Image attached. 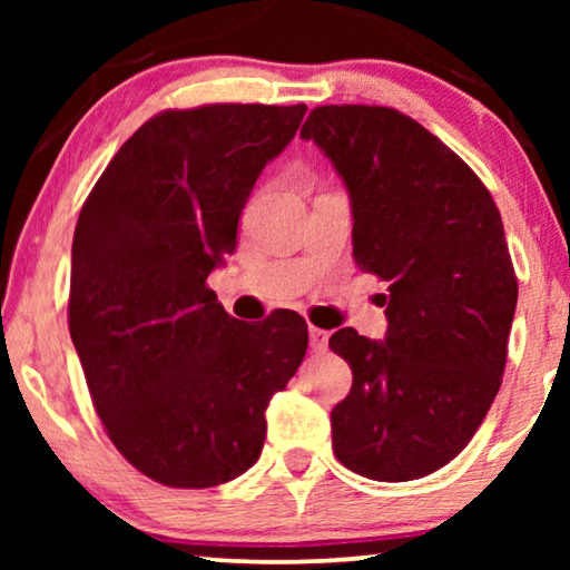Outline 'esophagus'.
<instances>
[{
	"label": "esophagus",
	"instance_id": "1",
	"mask_svg": "<svg viewBox=\"0 0 570 570\" xmlns=\"http://www.w3.org/2000/svg\"><path fill=\"white\" fill-rule=\"evenodd\" d=\"M308 342L314 353H324L326 345H330V332L318 330V326H308Z\"/></svg>",
	"mask_w": 570,
	"mask_h": 570
}]
</instances>
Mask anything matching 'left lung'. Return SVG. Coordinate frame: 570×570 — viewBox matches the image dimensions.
<instances>
[{
    "label": "left lung",
    "instance_id": "obj_1",
    "mask_svg": "<svg viewBox=\"0 0 570 570\" xmlns=\"http://www.w3.org/2000/svg\"><path fill=\"white\" fill-rule=\"evenodd\" d=\"M345 181L357 267L389 283L386 337L353 326L330 347L353 368L332 449L381 482L425 478L472 441L509 355L517 275L478 174L386 106H318L301 129Z\"/></svg>",
    "mask_w": 570,
    "mask_h": 570
}]
</instances>
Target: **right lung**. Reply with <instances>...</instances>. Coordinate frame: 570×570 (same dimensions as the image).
I'll use <instances>...</instances> for the list:
<instances>
[{
    "label": "right lung",
    "instance_id": "right-lung-1",
    "mask_svg": "<svg viewBox=\"0 0 570 570\" xmlns=\"http://www.w3.org/2000/svg\"><path fill=\"white\" fill-rule=\"evenodd\" d=\"M303 114V104H209L153 116L77 217L69 334L108 439L160 485L244 474L262 454L269 400L306 355L295 311L238 322L207 287Z\"/></svg>",
    "mask_w": 570,
    "mask_h": 570
}]
</instances>
